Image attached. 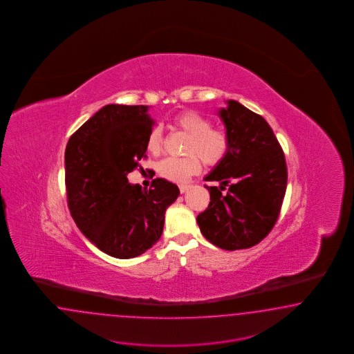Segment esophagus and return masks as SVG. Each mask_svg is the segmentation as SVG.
Instances as JSON below:
<instances>
[{
  "label": "esophagus",
  "mask_w": 354,
  "mask_h": 354,
  "mask_svg": "<svg viewBox=\"0 0 354 354\" xmlns=\"http://www.w3.org/2000/svg\"><path fill=\"white\" fill-rule=\"evenodd\" d=\"M179 189H180V193H185L189 189V185H179Z\"/></svg>",
  "instance_id": "obj_1"
}]
</instances>
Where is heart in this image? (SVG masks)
Segmentation results:
<instances>
[{
  "mask_svg": "<svg viewBox=\"0 0 354 354\" xmlns=\"http://www.w3.org/2000/svg\"><path fill=\"white\" fill-rule=\"evenodd\" d=\"M174 126L189 136L185 147L187 157H169L162 160L157 171L163 179L172 183H185L191 176L201 171L202 158L204 163L215 166L222 161L230 149V138L225 131L212 129L210 120L196 113L183 111L174 118ZM163 148L161 127L150 129L147 139V149L151 154H160Z\"/></svg>",
  "mask_w": 354,
  "mask_h": 354,
  "instance_id": "heart-1",
  "label": "heart"
}]
</instances>
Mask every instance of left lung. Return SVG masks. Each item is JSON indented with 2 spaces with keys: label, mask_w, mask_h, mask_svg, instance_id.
I'll use <instances>...</instances> for the list:
<instances>
[{
  "label": "left lung",
  "mask_w": 354,
  "mask_h": 354,
  "mask_svg": "<svg viewBox=\"0 0 354 354\" xmlns=\"http://www.w3.org/2000/svg\"><path fill=\"white\" fill-rule=\"evenodd\" d=\"M218 111L230 138L225 158L205 176L210 204L197 216L203 235L225 250L247 249L263 240L278 221L287 189L283 149L268 122L228 100ZM225 186L229 192L221 194Z\"/></svg>",
  "instance_id": "left-lung-1"
}]
</instances>
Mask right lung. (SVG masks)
I'll list each match as a JSON object with an SVG mask.
<instances>
[{
	"label": "right lung",
	"mask_w": 354,
	"mask_h": 354,
	"mask_svg": "<svg viewBox=\"0 0 354 354\" xmlns=\"http://www.w3.org/2000/svg\"><path fill=\"white\" fill-rule=\"evenodd\" d=\"M149 106L111 104L70 138L64 151L70 213L86 239L111 257H138L162 235L176 184L157 178L150 189L127 179L141 158L154 120Z\"/></svg>",
	"instance_id": "obj_1"
}]
</instances>
